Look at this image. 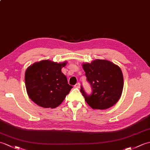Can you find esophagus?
<instances>
[{"instance_id":"esophagus-1","label":"esophagus","mask_w":150,"mask_h":150,"mask_svg":"<svg viewBox=\"0 0 150 150\" xmlns=\"http://www.w3.org/2000/svg\"><path fill=\"white\" fill-rule=\"evenodd\" d=\"M80 87H81V83H76V84L75 85V88H80Z\"/></svg>"}]
</instances>
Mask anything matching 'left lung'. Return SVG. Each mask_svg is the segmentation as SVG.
<instances>
[{
  "label": "left lung",
  "mask_w": 150,
  "mask_h": 150,
  "mask_svg": "<svg viewBox=\"0 0 150 150\" xmlns=\"http://www.w3.org/2000/svg\"><path fill=\"white\" fill-rule=\"evenodd\" d=\"M82 67L93 89L91 95H89L81 86V92L88 105L94 109L100 110L115 105L120 98L124 85L120 68L103 59L83 63Z\"/></svg>",
  "instance_id": "8db88e82"
}]
</instances>
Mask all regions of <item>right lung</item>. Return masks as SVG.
Returning a JSON list of instances; mask_svg holds the SVG:
<instances>
[{"label":"right lung","mask_w":150,"mask_h":150,"mask_svg":"<svg viewBox=\"0 0 150 150\" xmlns=\"http://www.w3.org/2000/svg\"><path fill=\"white\" fill-rule=\"evenodd\" d=\"M67 62H37L28 67L25 83L28 96L38 105L54 109L61 105L73 88L61 71Z\"/></svg>","instance_id":"1"}]
</instances>
